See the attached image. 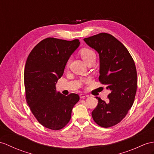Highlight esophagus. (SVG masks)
<instances>
[{
  "instance_id": "esophagus-1",
  "label": "esophagus",
  "mask_w": 154,
  "mask_h": 154,
  "mask_svg": "<svg viewBox=\"0 0 154 154\" xmlns=\"http://www.w3.org/2000/svg\"><path fill=\"white\" fill-rule=\"evenodd\" d=\"M89 97L88 95H85V94H80V99H83V98H85V97Z\"/></svg>"
}]
</instances>
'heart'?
Instances as JSON below:
<instances>
[{"mask_svg": "<svg viewBox=\"0 0 154 154\" xmlns=\"http://www.w3.org/2000/svg\"><path fill=\"white\" fill-rule=\"evenodd\" d=\"M79 54L81 56V57L84 59V61L86 63V64L88 63L95 61L96 59V55L94 51L89 48H82L79 51ZM69 65V61H67L66 63V66H68Z\"/></svg>", "mask_w": 154, "mask_h": 154, "instance_id": "b5f03b06", "label": "heart"}]
</instances>
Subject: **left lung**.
Wrapping results in <instances>:
<instances>
[{"label":"left lung","mask_w":154,"mask_h":154,"mask_svg":"<svg viewBox=\"0 0 154 154\" xmlns=\"http://www.w3.org/2000/svg\"><path fill=\"white\" fill-rule=\"evenodd\" d=\"M84 40L99 53V80L111 91L107 102L97 97L98 104L91 113L97 125L107 128L120 122L134 103L137 87L135 64L124 45L110 34L101 32Z\"/></svg>","instance_id":"left-lung-1"}]
</instances>
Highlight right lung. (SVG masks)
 Instances as JSON below:
<instances>
[{"mask_svg":"<svg viewBox=\"0 0 154 154\" xmlns=\"http://www.w3.org/2000/svg\"><path fill=\"white\" fill-rule=\"evenodd\" d=\"M79 45L78 39L50 37L40 41L27 57L24 70L26 101L34 116L46 128L59 130L65 127L80 99L76 93H57L55 88L70 56Z\"/></svg>","mask_w":154,"mask_h":154,"instance_id":"1","label":"right lung"}]
</instances>
